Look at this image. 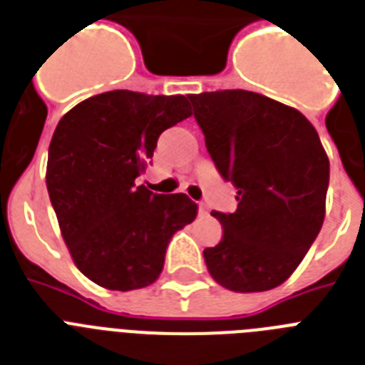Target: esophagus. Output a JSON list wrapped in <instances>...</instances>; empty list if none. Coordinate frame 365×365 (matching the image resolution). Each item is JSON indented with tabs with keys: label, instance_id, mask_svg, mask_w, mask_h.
Wrapping results in <instances>:
<instances>
[{
	"label": "esophagus",
	"instance_id": "esophagus-1",
	"mask_svg": "<svg viewBox=\"0 0 365 365\" xmlns=\"http://www.w3.org/2000/svg\"><path fill=\"white\" fill-rule=\"evenodd\" d=\"M210 210L206 204H198V215H208Z\"/></svg>",
	"mask_w": 365,
	"mask_h": 365
}]
</instances>
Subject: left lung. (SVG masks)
Here are the masks:
<instances>
[{"label":"left lung","instance_id":"obj_1","mask_svg":"<svg viewBox=\"0 0 365 365\" xmlns=\"http://www.w3.org/2000/svg\"><path fill=\"white\" fill-rule=\"evenodd\" d=\"M219 174L238 189L234 213L212 212L223 238L204 250L213 279L234 292L279 287L327 213L330 161L306 115L245 90L189 96Z\"/></svg>","mask_w":365,"mask_h":365}]
</instances>
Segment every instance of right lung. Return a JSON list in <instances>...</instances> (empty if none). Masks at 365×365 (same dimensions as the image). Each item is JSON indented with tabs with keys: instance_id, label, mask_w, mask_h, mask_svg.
<instances>
[{
	"instance_id": "1",
	"label": "right lung",
	"mask_w": 365,
	"mask_h": 365,
	"mask_svg": "<svg viewBox=\"0 0 365 365\" xmlns=\"http://www.w3.org/2000/svg\"><path fill=\"white\" fill-rule=\"evenodd\" d=\"M191 114L183 96L114 90L59 120L46 189L73 262L99 287L125 292L152 285L174 232L197 217L187 195H153L135 183L159 135Z\"/></svg>"
}]
</instances>
